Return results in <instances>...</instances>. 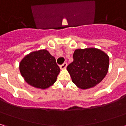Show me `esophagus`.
I'll use <instances>...</instances> for the list:
<instances>
[{"instance_id":"34e87169","label":"esophagus","mask_w":126,"mask_h":126,"mask_svg":"<svg viewBox=\"0 0 126 126\" xmlns=\"http://www.w3.org/2000/svg\"><path fill=\"white\" fill-rule=\"evenodd\" d=\"M67 63H64L62 65H60V68L61 69H65L67 67Z\"/></svg>"}]
</instances>
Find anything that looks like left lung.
Here are the masks:
<instances>
[{
  "label": "left lung",
  "mask_w": 126,
  "mask_h": 126,
  "mask_svg": "<svg viewBox=\"0 0 126 126\" xmlns=\"http://www.w3.org/2000/svg\"><path fill=\"white\" fill-rule=\"evenodd\" d=\"M74 61L67 69L74 82L81 89H88L99 84L107 74L109 57L105 52L95 48L76 49Z\"/></svg>",
  "instance_id": "obj_1"
}]
</instances>
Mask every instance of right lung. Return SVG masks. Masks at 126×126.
Listing matches in <instances>:
<instances>
[{
	"instance_id": "right-lung-1",
	"label": "right lung",
	"mask_w": 126,
	"mask_h": 126,
	"mask_svg": "<svg viewBox=\"0 0 126 126\" xmlns=\"http://www.w3.org/2000/svg\"><path fill=\"white\" fill-rule=\"evenodd\" d=\"M19 70L28 84L41 89L52 86L60 72L55 58L45 49L32 52L24 57L19 63Z\"/></svg>"
}]
</instances>
